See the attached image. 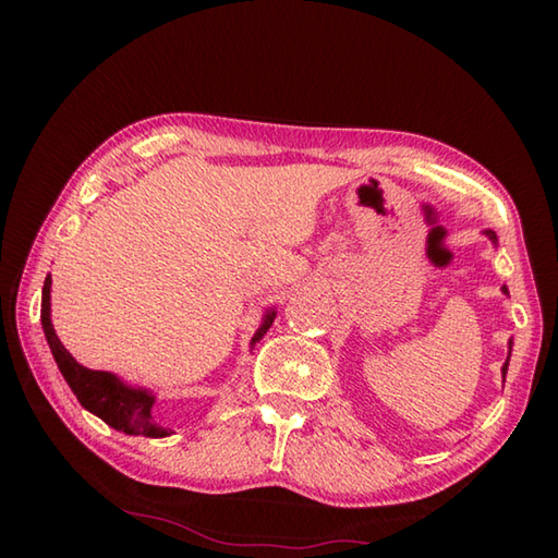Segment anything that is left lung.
I'll list each match as a JSON object with an SVG mask.
<instances>
[{"instance_id":"left-lung-1","label":"left lung","mask_w":558,"mask_h":558,"mask_svg":"<svg viewBox=\"0 0 558 558\" xmlns=\"http://www.w3.org/2000/svg\"><path fill=\"white\" fill-rule=\"evenodd\" d=\"M487 236H489V240H494V242H496V234H494L492 230H487ZM504 292H508V290L504 288ZM506 372H508V360H506V364H504V374H506Z\"/></svg>"}]
</instances>
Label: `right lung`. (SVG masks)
<instances>
[{
  "label": "right lung",
  "mask_w": 558,
  "mask_h": 558,
  "mask_svg": "<svg viewBox=\"0 0 558 558\" xmlns=\"http://www.w3.org/2000/svg\"><path fill=\"white\" fill-rule=\"evenodd\" d=\"M50 286L52 278H45L43 286V310H40V322H43V330L45 338L50 342V350L54 354V362L62 372L64 381L69 384V388L74 390V396L78 398V402L88 412L98 414L102 422H108L114 429H120L124 434L132 436H150V438H162L172 434L170 429L153 422L150 408L156 398L146 390L141 388H129L124 386L120 378L108 372H93L81 366L71 354L66 352V348L59 342L52 322H50ZM272 318H276V312H268L264 324L256 330V336L252 338V345L256 340H260V336L272 326Z\"/></svg>",
  "instance_id": "obj_1"
}]
</instances>
